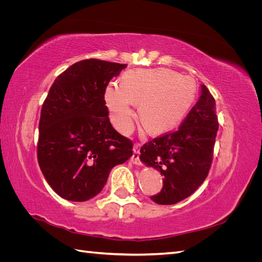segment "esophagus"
<instances>
[{"label":"esophagus","mask_w":262,"mask_h":262,"mask_svg":"<svg viewBox=\"0 0 262 262\" xmlns=\"http://www.w3.org/2000/svg\"><path fill=\"white\" fill-rule=\"evenodd\" d=\"M131 161L136 165H142V162L140 160V143H136L133 146V155L131 157Z\"/></svg>","instance_id":"obj_1"}]
</instances>
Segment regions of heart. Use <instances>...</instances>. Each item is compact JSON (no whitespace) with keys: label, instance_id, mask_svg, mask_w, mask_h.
I'll return each mask as SVG.
<instances>
[{"label":"heart","instance_id":"b5f03b06","mask_svg":"<svg viewBox=\"0 0 262 262\" xmlns=\"http://www.w3.org/2000/svg\"><path fill=\"white\" fill-rule=\"evenodd\" d=\"M196 86L191 77L167 69L136 70L125 73L121 83H110L105 100L110 118L121 133L134 123L133 104L139 106V120L150 133L168 131L191 109Z\"/></svg>","mask_w":262,"mask_h":262}]
</instances>
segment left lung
<instances>
[{"label": "left lung", "mask_w": 262, "mask_h": 262, "mask_svg": "<svg viewBox=\"0 0 262 262\" xmlns=\"http://www.w3.org/2000/svg\"><path fill=\"white\" fill-rule=\"evenodd\" d=\"M219 130L215 99L205 85L201 96L178 130L150 140L141 147L140 160L164 176L157 204H175L191 195L208 177Z\"/></svg>", "instance_id": "obj_1"}]
</instances>
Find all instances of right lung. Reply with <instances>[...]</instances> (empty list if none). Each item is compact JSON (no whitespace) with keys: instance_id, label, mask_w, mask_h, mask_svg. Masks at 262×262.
<instances>
[{"instance_id":"add662e5","label":"right lung","mask_w":262,"mask_h":262,"mask_svg":"<svg viewBox=\"0 0 262 262\" xmlns=\"http://www.w3.org/2000/svg\"><path fill=\"white\" fill-rule=\"evenodd\" d=\"M126 64L87 59L55 78L41 108L37 158L46 180L63 199L98 194L116 165L132 156V141L109 120L105 92Z\"/></svg>"}]
</instances>
